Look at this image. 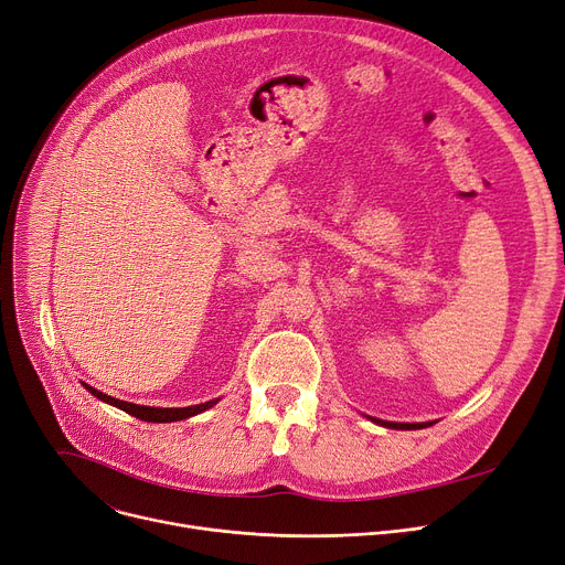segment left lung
Returning a JSON list of instances; mask_svg holds the SVG:
<instances>
[{
    "instance_id": "left-lung-1",
    "label": "left lung",
    "mask_w": 565,
    "mask_h": 565,
    "mask_svg": "<svg viewBox=\"0 0 565 565\" xmlns=\"http://www.w3.org/2000/svg\"><path fill=\"white\" fill-rule=\"evenodd\" d=\"M373 424L377 426H384V428H392V430H419V428H428L433 426V422H422V424H396V422H382V419H375V417H369Z\"/></svg>"
}]
</instances>
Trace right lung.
I'll list each match as a JSON object with an SVG mask.
<instances>
[{
    "label": "right lung",
    "mask_w": 565,
    "mask_h": 565,
    "mask_svg": "<svg viewBox=\"0 0 565 565\" xmlns=\"http://www.w3.org/2000/svg\"><path fill=\"white\" fill-rule=\"evenodd\" d=\"M86 392L96 396L98 401L103 403H109L118 409H124L128 414H132V417L141 419V422H148V424H171V422H183V419H190V417H196V414L211 409L213 405L220 403V398H213V401H205V403H199V405H190V407H151V405H137V403H126V401H118V398H111L94 387H88L86 382H82Z\"/></svg>",
    "instance_id": "obj_1"
}]
</instances>
